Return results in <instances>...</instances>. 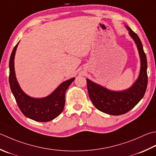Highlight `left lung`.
Segmentation results:
<instances>
[{
    "label": "left lung",
    "mask_w": 156,
    "mask_h": 156,
    "mask_svg": "<svg viewBox=\"0 0 156 156\" xmlns=\"http://www.w3.org/2000/svg\"><path fill=\"white\" fill-rule=\"evenodd\" d=\"M126 28L136 44L141 59L140 74L133 86L125 90L113 91L87 79L88 95L93 104L99 111L113 115H122L131 110L144 96L147 87V62L142 42L129 27L126 26Z\"/></svg>",
    "instance_id": "1"
}]
</instances>
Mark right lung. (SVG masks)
<instances>
[{
  "label": "right lung",
  "mask_w": 156,
  "mask_h": 156,
  "mask_svg": "<svg viewBox=\"0 0 156 156\" xmlns=\"http://www.w3.org/2000/svg\"><path fill=\"white\" fill-rule=\"evenodd\" d=\"M14 47L9 60V84L17 104L23 114L37 122H48L61 114L65 106V94L72 82V78L62 82L53 93L44 98H33L23 92L20 88L15 76L14 68L15 55L17 45Z\"/></svg>",
  "instance_id": "add662e5"
}]
</instances>
